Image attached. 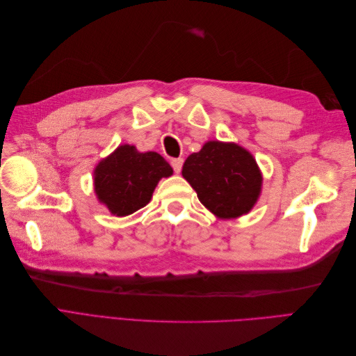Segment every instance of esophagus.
Instances as JSON below:
<instances>
[{"label": "esophagus", "mask_w": 356, "mask_h": 356, "mask_svg": "<svg viewBox=\"0 0 356 356\" xmlns=\"http://www.w3.org/2000/svg\"><path fill=\"white\" fill-rule=\"evenodd\" d=\"M182 163H184V159H181V157L179 159H172V161H170V165H172V168H174L177 174H179V172H181Z\"/></svg>", "instance_id": "esophagus-1"}]
</instances>
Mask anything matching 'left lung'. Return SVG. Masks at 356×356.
I'll list each match as a JSON object with an SVG mask.
<instances>
[{"label":"left lung","mask_w":356,"mask_h":356,"mask_svg":"<svg viewBox=\"0 0 356 356\" xmlns=\"http://www.w3.org/2000/svg\"><path fill=\"white\" fill-rule=\"evenodd\" d=\"M182 177L218 218L248 213L261 193L263 177L252 154L234 143L208 141L187 157Z\"/></svg>","instance_id":"8db88e82"}]
</instances>
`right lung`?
Returning a JSON list of instances; mask_svg holds the SVG:
<instances>
[{
  "label": "right lung",
  "mask_w": 356,
  "mask_h": 356,
  "mask_svg": "<svg viewBox=\"0 0 356 356\" xmlns=\"http://www.w3.org/2000/svg\"><path fill=\"white\" fill-rule=\"evenodd\" d=\"M168 161L154 152L139 153L134 145H120L95 169L98 200L117 217H126L152 200L161 178L172 175Z\"/></svg>",
  "instance_id": "1"
}]
</instances>
